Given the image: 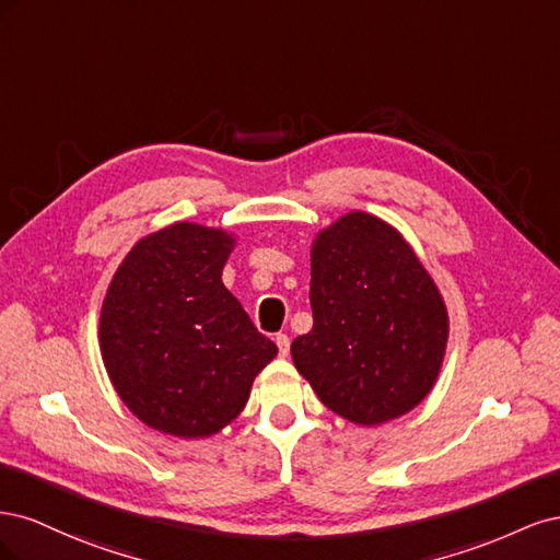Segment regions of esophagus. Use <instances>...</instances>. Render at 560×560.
Instances as JSON below:
<instances>
[{
    "label": "esophagus",
    "instance_id": "34e87169",
    "mask_svg": "<svg viewBox=\"0 0 560 560\" xmlns=\"http://www.w3.org/2000/svg\"><path fill=\"white\" fill-rule=\"evenodd\" d=\"M276 343H278V350H280L282 358H287V354H290V336L278 334L276 336Z\"/></svg>",
    "mask_w": 560,
    "mask_h": 560
}]
</instances>
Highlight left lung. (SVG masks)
Instances as JSON below:
<instances>
[{
	"instance_id": "1",
	"label": "left lung",
	"mask_w": 560,
	"mask_h": 560,
	"mask_svg": "<svg viewBox=\"0 0 560 560\" xmlns=\"http://www.w3.org/2000/svg\"><path fill=\"white\" fill-rule=\"evenodd\" d=\"M311 306L313 329L294 338L292 358L327 409L378 425L428 397L448 315L393 226L350 212L322 231L311 254Z\"/></svg>"
}]
</instances>
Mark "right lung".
I'll list each match as a JSON object with an SVG mask.
<instances>
[{
  "instance_id": "right-lung-1",
  "label": "right lung",
  "mask_w": 560,
  "mask_h": 560,
  "mask_svg": "<svg viewBox=\"0 0 560 560\" xmlns=\"http://www.w3.org/2000/svg\"><path fill=\"white\" fill-rule=\"evenodd\" d=\"M224 231L173 224L130 249L100 315V348L118 397L149 428L210 436L238 416L276 358L222 282Z\"/></svg>"
}]
</instances>
